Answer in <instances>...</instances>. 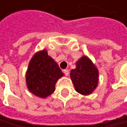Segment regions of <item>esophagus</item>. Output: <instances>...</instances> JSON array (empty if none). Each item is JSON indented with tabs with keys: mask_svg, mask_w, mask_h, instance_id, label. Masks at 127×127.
Instances as JSON below:
<instances>
[{
	"mask_svg": "<svg viewBox=\"0 0 127 127\" xmlns=\"http://www.w3.org/2000/svg\"><path fill=\"white\" fill-rule=\"evenodd\" d=\"M63 72H64V74H65V76H68L69 75V71L68 69H64V70H63Z\"/></svg>",
	"mask_w": 127,
	"mask_h": 127,
	"instance_id": "esophagus-1",
	"label": "esophagus"
}]
</instances>
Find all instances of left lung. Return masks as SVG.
Masks as SVG:
<instances>
[{
    "mask_svg": "<svg viewBox=\"0 0 127 127\" xmlns=\"http://www.w3.org/2000/svg\"><path fill=\"white\" fill-rule=\"evenodd\" d=\"M70 75L76 91L81 95H91L97 86L98 70L87 56H82L76 62V68Z\"/></svg>",
    "mask_w": 127,
    "mask_h": 127,
    "instance_id": "left-lung-1",
    "label": "left lung"
}]
</instances>
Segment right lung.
I'll use <instances>...</instances> for the list:
<instances>
[{
  "label": "right lung",
  "instance_id": "obj_1",
  "mask_svg": "<svg viewBox=\"0 0 127 127\" xmlns=\"http://www.w3.org/2000/svg\"><path fill=\"white\" fill-rule=\"evenodd\" d=\"M63 73L57 63L43 49L31 59L26 74L29 91L37 97L46 98L55 91L57 81Z\"/></svg>",
  "mask_w": 127,
  "mask_h": 127
}]
</instances>
